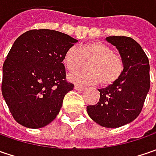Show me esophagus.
<instances>
[{
    "label": "esophagus",
    "mask_w": 156,
    "mask_h": 156,
    "mask_svg": "<svg viewBox=\"0 0 156 156\" xmlns=\"http://www.w3.org/2000/svg\"><path fill=\"white\" fill-rule=\"evenodd\" d=\"M75 90H77V91H84V90H85V87L79 86V85H75Z\"/></svg>",
    "instance_id": "1"
}]
</instances>
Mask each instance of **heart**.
<instances>
[{
    "mask_svg": "<svg viewBox=\"0 0 156 156\" xmlns=\"http://www.w3.org/2000/svg\"><path fill=\"white\" fill-rule=\"evenodd\" d=\"M91 59L93 61L88 65L90 71L75 73L69 76V80L78 85H92L100 81L104 85H110L122 75V58L102 42H89L82 44L79 48H69L64 54L62 62L69 71L75 72L81 68L84 60Z\"/></svg>",
    "mask_w": 156,
    "mask_h": 156,
    "instance_id": "obj_1",
    "label": "heart"
}]
</instances>
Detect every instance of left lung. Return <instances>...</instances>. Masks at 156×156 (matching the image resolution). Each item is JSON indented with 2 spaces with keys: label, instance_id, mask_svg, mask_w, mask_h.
<instances>
[{
  "label": "left lung",
  "instance_id": "1",
  "mask_svg": "<svg viewBox=\"0 0 156 156\" xmlns=\"http://www.w3.org/2000/svg\"><path fill=\"white\" fill-rule=\"evenodd\" d=\"M124 62L122 76L98 89L99 101L87 107L89 117L104 128H119L132 122L141 113L150 87L149 62L141 45L126 36H108Z\"/></svg>",
  "mask_w": 156,
  "mask_h": 156
}]
</instances>
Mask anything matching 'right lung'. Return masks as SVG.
<instances>
[{"label":"right lung","instance_id":"add662e5","mask_svg":"<svg viewBox=\"0 0 156 156\" xmlns=\"http://www.w3.org/2000/svg\"><path fill=\"white\" fill-rule=\"evenodd\" d=\"M78 41L50 29H33L15 40L2 67V92L15 121L29 129L53 122L65 94L64 54Z\"/></svg>","mask_w":156,"mask_h":156}]
</instances>
